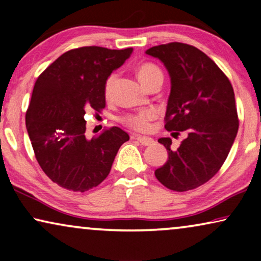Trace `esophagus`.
<instances>
[{"label": "esophagus", "mask_w": 261, "mask_h": 261, "mask_svg": "<svg viewBox=\"0 0 261 261\" xmlns=\"http://www.w3.org/2000/svg\"><path fill=\"white\" fill-rule=\"evenodd\" d=\"M135 139H137V140H138L139 142H140V144H141L142 146H151V145L154 144V140H153V139H151V138L137 137Z\"/></svg>", "instance_id": "34e87169"}]
</instances>
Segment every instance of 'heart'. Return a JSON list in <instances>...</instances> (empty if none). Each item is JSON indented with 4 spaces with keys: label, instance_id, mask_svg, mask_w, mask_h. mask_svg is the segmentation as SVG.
<instances>
[{
    "label": "heart",
    "instance_id": "obj_1",
    "mask_svg": "<svg viewBox=\"0 0 261 261\" xmlns=\"http://www.w3.org/2000/svg\"><path fill=\"white\" fill-rule=\"evenodd\" d=\"M138 76L140 78L141 83L146 85L152 78L155 76H163L162 71L154 64L145 63L139 66L138 69ZM119 80V74L116 72L110 73L108 78L105 82V95L107 97H110L113 95L114 89H115L116 82ZM156 117V112L154 109H147L142 110V112L134 113V114H127L124 115L121 121L127 127L132 128V129L137 132H147L151 128V122Z\"/></svg>",
    "mask_w": 261,
    "mask_h": 261
}]
</instances>
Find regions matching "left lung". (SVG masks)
Returning <instances> with one entry per match:
<instances>
[{
	"label": "left lung",
	"instance_id": "8db88e82",
	"mask_svg": "<svg viewBox=\"0 0 261 261\" xmlns=\"http://www.w3.org/2000/svg\"><path fill=\"white\" fill-rule=\"evenodd\" d=\"M146 53L158 58L171 78L166 130L188 133L176 151L171 149L170 138L159 139L169 159L154 174L170 190H192L219 172L234 144L239 120L233 87L214 60L195 46L170 42Z\"/></svg>",
	"mask_w": 261,
	"mask_h": 261
}]
</instances>
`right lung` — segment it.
Listing matches in <instances>:
<instances>
[{
    "instance_id": "1",
    "label": "right lung",
    "mask_w": 261,
    "mask_h": 261,
    "mask_svg": "<svg viewBox=\"0 0 261 261\" xmlns=\"http://www.w3.org/2000/svg\"><path fill=\"white\" fill-rule=\"evenodd\" d=\"M133 48L85 46L56 59L34 84L26 128L35 158L49 179L64 189L88 191L106 179L129 135L119 127L85 138L87 110L106 107L105 82Z\"/></svg>"
}]
</instances>
